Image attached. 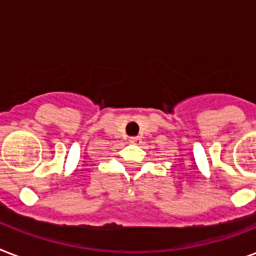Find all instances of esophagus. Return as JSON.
Masks as SVG:
<instances>
[{
    "instance_id": "obj_1",
    "label": "esophagus",
    "mask_w": 256,
    "mask_h": 256,
    "mask_svg": "<svg viewBox=\"0 0 256 256\" xmlns=\"http://www.w3.org/2000/svg\"><path fill=\"white\" fill-rule=\"evenodd\" d=\"M140 136H132L130 138V144H140Z\"/></svg>"
}]
</instances>
